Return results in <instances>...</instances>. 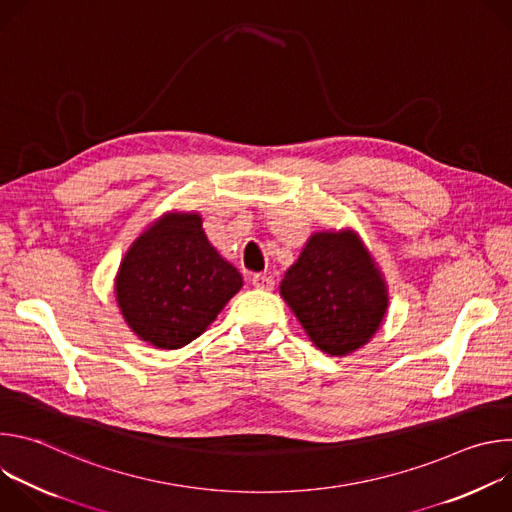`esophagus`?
<instances>
[{"instance_id":"1","label":"esophagus","mask_w":512,"mask_h":512,"mask_svg":"<svg viewBox=\"0 0 512 512\" xmlns=\"http://www.w3.org/2000/svg\"><path fill=\"white\" fill-rule=\"evenodd\" d=\"M251 283H253L257 289H271L275 281H273V277L267 275V273H255V275L251 277Z\"/></svg>"}]
</instances>
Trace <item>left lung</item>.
<instances>
[{
	"label": "left lung",
	"instance_id": "obj_1",
	"mask_svg": "<svg viewBox=\"0 0 512 512\" xmlns=\"http://www.w3.org/2000/svg\"><path fill=\"white\" fill-rule=\"evenodd\" d=\"M308 338L330 356H346L381 328L387 281L356 231H320L304 245L279 285Z\"/></svg>",
	"mask_w": 512,
	"mask_h": 512
}]
</instances>
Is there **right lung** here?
Listing matches in <instances>:
<instances>
[{
  "instance_id": "right-lung-1",
  "label": "right lung",
  "mask_w": 512,
  "mask_h": 512,
  "mask_svg": "<svg viewBox=\"0 0 512 512\" xmlns=\"http://www.w3.org/2000/svg\"><path fill=\"white\" fill-rule=\"evenodd\" d=\"M243 287L218 253L198 212H166L127 249L115 275V298L131 332L176 350L198 338Z\"/></svg>"
}]
</instances>
